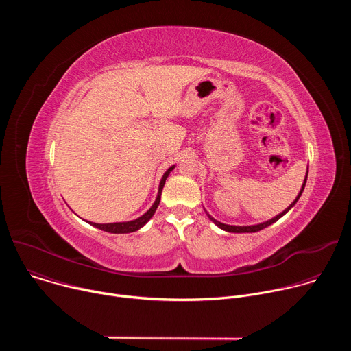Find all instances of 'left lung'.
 <instances>
[{
  "mask_svg": "<svg viewBox=\"0 0 351 351\" xmlns=\"http://www.w3.org/2000/svg\"><path fill=\"white\" fill-rule=\"evenodd\" d=\"M307 175H308V171H307ZM306 182H307V176H306V179H304V183H303V186H302V190H300V193H298V195L295 197V199L294 202L283 211V213H280L279 215H276L275 218H272V219H269V221H267V222H263V223H258V225H252V226H233V225H226V223H222V222H219V221H217L215 218H213L211 215H208V218L218 226V228H221V229H223V230H226V232H232V233H252V232H258V230H261V229H264V228H267V226H269V225H272L274 222H276L279 218H282L297 202H298V198H300V195H302V193H303V190H304V187H306Z\"/></svg>",
  "mask_w": 351,
  "mask_h": 351,
  "instance_id": "obj_1",
  "label": "left lung"
}]
</instances>
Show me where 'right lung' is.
I'll return each instance as SVG.
<instances>
[{
	"label": "right lung",
	"instance_id": "1",
	"mask_svg": "<svg viewBox=\"0 0 351 351\" xmlns=\"http://www.w3.org/2000/svg\"><path fill=\"white\" fill-rule=\"evenodd\" d=\"M173 168H175V165L171 167V168L164 173V176H162V179H161V183H160V187H158V194H157V198H156L154 204L152 206V208H149V210H148L144 215H141L140 218H137V219H134V221H129V222H115V223H94V222H88V223L93 225V226H95V228H98V229L104 230V232H110V233H130V232L138 230V229L143 228L149 219H152V217L156 214V210L158 208L160 202H161V193H162L165 180H167V178L169 176V173L172 172Z\"/></svg>",
	"mask_w": 351,
	"mask_h": 351
}]
</instances>
